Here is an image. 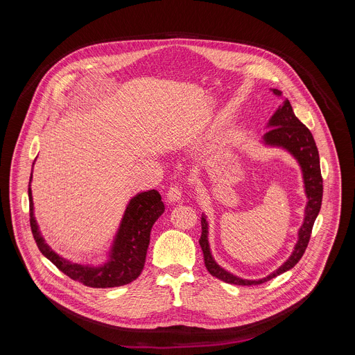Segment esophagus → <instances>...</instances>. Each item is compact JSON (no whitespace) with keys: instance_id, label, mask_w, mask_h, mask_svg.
<instances>
[{"instance_id":"1","label":"esophagus","mask_w":355,"mask_h":355,"mask_svg":"<svg viewBox=\"0 0 355 355\" xmlns=\"http://www.w3.org/2000/svg\"><path fill=\"white\" fill-rule=\"evenodd\" d=\"M167 199H168V202H178V200H181V195H182V191H181V188L180 187H177V185H171L170 188H168V191H167Z\"/></svg>"}]
</instances>
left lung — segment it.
Masks as SVG:
<instances>
[{"instance_id":"1","label":"left lung","mask_w":355,"mask_h":355,"mask_svg":"<svg viewBox=\"0 0 355 355\" xmlns=\"http://www.w3.org/2000/svg\"><path fill=\"white\" fill-rule=\"evenodd\" d=\"M272 92L278 96L282 94L279 89H275V88L272 89ZM268 128L270 130L266 132L263 137L264 143L267 146L282 147L288 150L300 166L303 184H305V192L308 196V204L305 208V219H303V223L297 232V241L295 244L291 257L278 270H275L272 274H270L263 279H243L227 272L226 270L219 267L214 260L211 254L209 241H208V220L205 215H202L200 218L202 234L199 239V244H200L202 252H204L205 267L211 275L227 284L247 285V286L259 285L293 268L296 263L302 259L303 252H305L309 244L313 223L320 212L322 198H323V178L320 173L319 151L311 130L295 116L292 111V105L288 99L284 101L282 105H279L275 114L271 116L268 122Z\"/></svg>"}]
</instances>
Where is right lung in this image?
<instances>
[{"instance_id":"1","label":"right lung","mask_w":355,"mask_h":355,"mask_svg":"<svg viewBox=\"0 0 355 355\" xmlns=\"http://www.w3.org/2000/svg\"><path fill=\"white\" fill-rule=\"evenodd\" d=\"M32 180V175H31ZM29 195V222L33 239L42 254L52 261L63 274L71 279L91 288H115L135 281L146 261V252L150 243V232L155 222L163 215L164 204L156 189L140 192L133 196L123 214L121 226L115 236L110 259L105 264L92 267L71 263L50 248L42 237L33 216V200L31 182Z\"/></svg>"}]
</instances>
